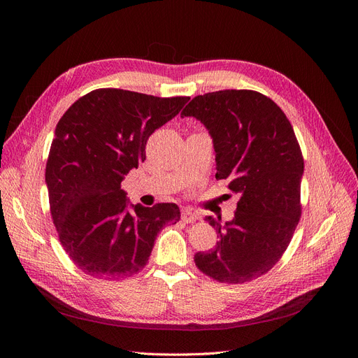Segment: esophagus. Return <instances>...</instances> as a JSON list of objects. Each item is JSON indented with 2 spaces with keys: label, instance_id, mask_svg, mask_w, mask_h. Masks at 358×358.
Instances as JSON below:
<instances>
[{
  "label": "esophagus",
  "instance_id": "1",
  "mask_svg": "<svg viewBox=\"0 0 358 358\" xmlns=\"http://www.w3.org/2000/svg\"><path fill=\"white\" fill-rule=\"evenodd\" d=\"M199 220V215L192 209H183L182 210V221L183 222H194Z\"/></svg>",
  "mask_w": 358,
  "mask_h": 358
}]
</instances>
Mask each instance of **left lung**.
Listing matches in <instances>:
<instances>
[{
  "instance_id": "8db88e82",
  "label": "left lung",
  "mask_w": 358,
  "mask_h": 358,
  "mask_svg": "<svg viewBox=\"0 0 358 358\" xmlns=\"http://www.w3.org/2000/svg\"><path fill=\"white\" fill-rule=\"evenodd\" d=\"M180 116H194L213 138L216 179L239 196L234 218L206 216L220 236L197 252L200 272L222 284L266 275L285 252L301 216L303 155L288 117L268 96L251 90L197 95Z\"/></svg>"
}]
</instances>
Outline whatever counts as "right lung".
<instances>
[{"label":"right lung","instance_id":"add662e5","mask_svg":"<svg viewBox=\"0 0 358 358\" xmlns=\"http://www.w3.org/2000/svg\"><path fill=\"white\" fill-rule=\"evenodd\" d=\"M189 96L101 88L62 115L55 128L46 183L50 215L71 262L92 278L117 280L142 270L158 233L179 222L175 203L131 204L124 176L146 159V142Z\"/></svg>","mask_w":358,"mask_h":358}]
</instances>
